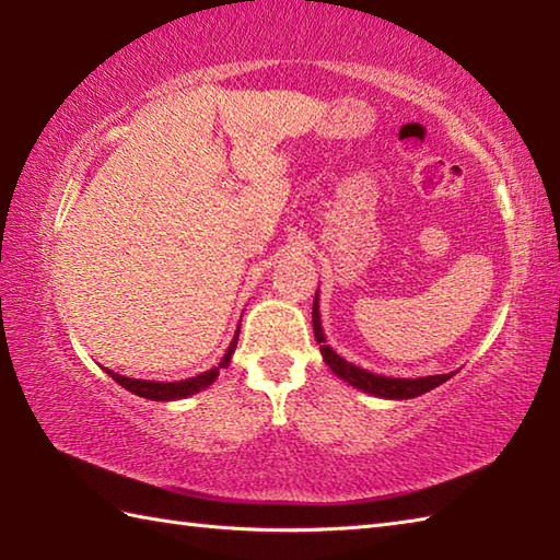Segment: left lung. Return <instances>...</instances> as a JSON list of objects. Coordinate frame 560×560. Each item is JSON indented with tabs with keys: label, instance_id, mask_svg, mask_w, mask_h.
Here are the masks:
<instances>
[{
	"label": "left lung",
	"instance_id": "1",
	"mask_svg": "<svg viewBox=\"0 0 560 560\" xmlns=\"http://www.w3.org/2000/svg\"><path fill=\"white\" fill-rule=\"evenodd\" d=\"M317 293H319V289H317ZM317 293L313 301L315 341L319 343V351H323V359L331 368V373H335L339 380H343V383H349L351 387L368 392V395L380 397V399H413V397L425 395V392L435 389L438 385H443L445 380L455 375V373H445V375H425V377H389V375L371 373L361 365H353L347 359H341V355L331 349L325 339L323 323H319Z\"/></svg>",
	"mask_w": 560,
	"mask_h": 560
}]
</instances>
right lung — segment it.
<instances>
[{"mask_svg":"<svg viewBox=\"0 0 560 560\" xmlns=\"http://www.w3.org/2000/svg\"><path fill=\"white\" fill-rule=\"evenodd\" d=\"M237 331H241V327L235 329V337L231 341L229 351L223 353V359L219 365H213L211 371L207 373H199L195 377H187V380H175V383H159V380H137V377H125L120 373L115 371H108L105 368V373H108L117 385H122L125 389L132 392V395L137 397H144V399H151V401H175V399H185V397H192L197 395V392L207 389L211 383H217V377L221 373V368H225L231 363L233 359V351H235V343H237Z\"/></svg>","mask_w":560,"mask_h":560,"instance_id":"obj_1","label":"right lung"}]
</instances>
